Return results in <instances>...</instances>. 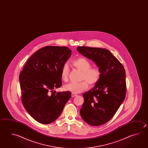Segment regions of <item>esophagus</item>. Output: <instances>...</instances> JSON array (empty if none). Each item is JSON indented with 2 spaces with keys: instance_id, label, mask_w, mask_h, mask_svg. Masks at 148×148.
I'll list each match as a JSON object with an SVG mask.
<instances>
[{
  "instance_id": "obj_1",
  "label": "esophagus",
  "mask_w": 148,
  "mask_h": 148,
  "mask_svg": "<svg viewBox=\"0 0 148 148\" xmlns=\"http://www.w3.org/2000/svg\"><path fill=\"white\" fill-rule=\"evenodd\" d=\"M76 96H77V94H74V93H72V97H75Z\"/></svg>"
}]
</instances>
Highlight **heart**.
<instances>
[{"label": "heart", "mask_w": 148, "mask_h": 148, "mask_svg": "<svg viewBox=\"0 0 148 148\" xmlns=\"http://www.w3.org/2000/svg\"><path fill=\"white\" fill-rule=\"evenodd\" d=\"M73 65L77 70L82 71L80 82H72L64 86L65 90L77 94L86 90L88 87L89 83L90 85H94L101 77V70L99 67H92V64L87 59L78 58L72 62ZM69 68L67 64L63 65L61 71V78L64 82L69 81Z\"/></svg>", "instance_id": "b5f03b06"}]
</instances>
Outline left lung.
<instances>
[{
  "label": "left lung",
  "mask_w": 148,
  "mask_h": 148,
  "mask_svg": "<svg viewBox=\"0 0 148 148\" xmlns=\"http://www.w3.org/2000/svg\"><path fill=\"white\" fill-rule=\"evenodd\" d=\"M77 50L94 62L101 72L95 86L83 95L84 102L80 110L81 117L90 125H103L112 119L125 100V70L107 49L78 47Z\"/></svg>",
  "instance_id": "left-lung-1"
}]
</instances>
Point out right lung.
<instances>
[{"instance_id": "1", "label": "right lung", "mask_w": 148, "mask_h": 148, "mask_svg": "<svg viewBox=\"0 0 148 148\" xmlns=\"http://www.w3.org/2000/svg\"><path fill=\"white\" fill-rule=\"evenodd\" d=\"M71 52L66 47H43L29 59L20 74L22 103L39 123L49 124L55 121L71 96L69 92L53 91L62 86V68Z\"/></svg>"}]
</instances>
